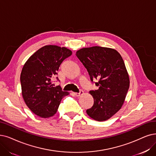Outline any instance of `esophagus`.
I'll use <instances>...</instances> for the list:
<instances>
[{
	"instance_id": "34e87169",
	"label": "esophagus",
	"mask_w": 156,
	"mask_h": 156,
	"mask_svg": "<svg viewBox=\"0 0 156 156\" xmlns=\"http://www.w3.org/2000/svg\"><path fill=\"white\" fill-rule=\"evenodd\" d=\"M84 93V91H83V90H80V91L79 93H75V95L77 97H80V95H82Z\"/></svg>"
}]
</instances>
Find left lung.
Returning <instances> with one entry per match:
<instances>
[{
  "label": "left lung",
  "mask_w": 156,
  "mask_h": 156,
  "mask_svg": "<svg viewBox=\"0 0 156 156\" xmlns=\"http://www.w3.org/2000/svg\"><path fill=\"white\" fill-rule=\"evenodd\" d=\"M76 55L88 70L91 81L98 79L95 83L98 89L90 91L94 104L86 113L95 120H107L121 109L129 88L124 61L116 50L98 46L80 49Z\"/></svg>",
  "instance_id": "1"
}]
</instances>
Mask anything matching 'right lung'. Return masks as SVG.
Here are the masks:
<instances>
[{
    "instance_id": "right-lung-1",
    "label": "right lung",
    "mask_w": 156,
    "mask_h": 156,
    "mask_svg": "<svg viewBox=\"0 0 156 156\" xmlns=\"http://www.w3.org/2000/svg\"><path fill=\"white\" fill-rule=\"evenodd\" d=\"M72 54L66 47L45 45L24 64L20 74L22 94L27 107L35 115L45 118L54 116L61 99L69 94L62 91L59 86H54L52 80L62 62Z\"/></svg>"
}]
</instances>
